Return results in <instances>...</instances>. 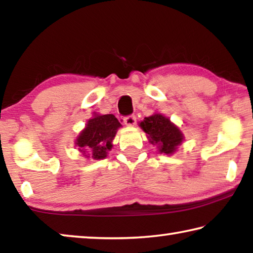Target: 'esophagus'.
<instances>
[{"instance_id": "esophagus-1", "label": "esophagus", "mask_w": 253, "mask_h": 253, "mask_svg": "<svg viewBox=\"0 0 253 253\" xmlns=\"http://www.w3.org/2000/svg\"><path fill=\"white\" fill-rule=\"evenodd\" d=\"M124 123H125V125L127 126H134L136 124V117L134 115H129V116H126L124 118Z\"/></svg>"}]
</instances>
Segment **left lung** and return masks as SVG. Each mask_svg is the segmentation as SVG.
Masks as SVG:
<instances>
[{
	"label": "left lung",
	"mask_w": 253,
	"mask_h": 253,
	"mask_svg": "<svg viewBox=\"0 0 253 253\" xmlns=\"http://www.w3.org/2000/svg\"><path fill=\"white\" fill-rule=\"evenodd\" d=\"M140 127L147 134L149 142L157 145L160 153L172 154L183 142V134L178 128L161 114L146 117Z\"/></svg>",
	"instance_id": "1"
}]
</instances>
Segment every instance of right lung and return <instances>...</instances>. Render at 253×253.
Here are the masks:
<instances>
[{"mask_svg": "<svg viewBox=\"0 0 253 253\" xmlns=\"http://www.w3.org/2000/svg\"><path fill=\"white\" fill-rule=\"evenodd\" d=\"M121 126V123L114 115L95 116L89 119L87 126L77 138L76 145L83 153L84 149H88L93 160H101L111 149V142Z\"/></svg>", "mask_w": 253, "mask_h": 253, "instance_id": "add662e5", "label": "right lung"}]
</instances>
